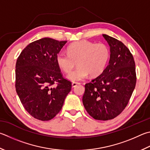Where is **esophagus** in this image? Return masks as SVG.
<instances>
[{"instance_id":"obj_1","label":"esophagus","mask_w":150,"mask_h":150,"mask_svg":"<svg viewBox=\"0 0 150 150\" xmlns=\"http://www.w3.org/2000/svg\"><path fill=\"white\" fill-rule=\"evenodd\" d=\"M77 84H79V83H75V82H73V83H72V87L73 88H75V87L77 85Z\"/></svg>"}]
</instances>
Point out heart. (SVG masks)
<instances>
[{"mask_svg":"<svg viewBox=\"0 0 150 150\" xmlns=\"http://www.w3.org/2000/svg\"><path fill=\"white\" fill-rule=\"evenodd\" d=\"M67 53L59 52L56 60L59 67L66 73L69 72L77 62L78 67L67 75V79L73 82L84 79L88 74L91 77L102 74L110 56L107 45L88 40L72 43L67 47Z\"/></svg>","mask_w":150,"mask_h":150,"instance_id":"b5f03b06","label":"heart"}]
</instances>
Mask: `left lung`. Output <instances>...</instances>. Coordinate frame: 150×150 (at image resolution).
<instances>
[{
    "label": "left lung",
    "instance_id": "1",
    "mask_svg": "<svg viewBox=\"0 0 150 150\" xmlns=\"http://www.w3.org/2000/svg\"><path fill=\"white\" fill-rule=\"evenodd\" d=\"M102 35L110 47L109 64L101 75L85 84L83 103L94 119L107 121L124 110L134 91L137 76L129 48L115 38Z\"/></svg>",
    "mask_w": 150,
    "mask_h": 150
}]
</instances>
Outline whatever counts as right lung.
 <instances>
[{
  "label": "right lung",
  "mask_w": 150,
  "mask_h": 150,
  "mask_svg": "<svg viewBox=\"0 0 150 150\" xmlns=\"http://www.w3.org/2000/svg\"><path fill=\"white\" fill-rule=\"evenodd\" d=\"M66 42L47 37L35 40L16 62V92L25 110L39 120L53 119L71 89V83L62 77L56 60ZM56 82L57 86L52 87Z\"/></svg>",
  "instance_id": "add662e5"
}]
</instances>
